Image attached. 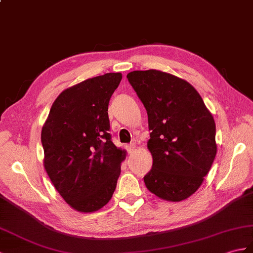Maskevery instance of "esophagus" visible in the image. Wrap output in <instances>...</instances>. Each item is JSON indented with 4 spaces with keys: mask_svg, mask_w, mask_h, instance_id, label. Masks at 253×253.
Segmentation results:
<instances>
[{
    "mask_svg": "<svg viewBox=\"0 0 253 253\" xmlns=\"http://www.w3.org/2000/svg\"><path fill=\"white\" fill-rule=\"evenodd\" d=\"M134 150H136V144H134V143H130V144L127 145V151L129 152V153H132Z\"/></svg>",
    "mask_w": 253,
    "mask_h": 253,
    "instance_id": "34e87169",
    "label": "esophagus"
}]
</instances>
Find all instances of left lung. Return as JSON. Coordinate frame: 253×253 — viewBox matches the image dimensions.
<instances>
[{"mask_svg": "<svg viewBox=\"0 0 253 253\" xmlns=\"http://www.w3.org/2000/svg\"><path fill=\"white\" fill-rule=\"evenodd\" d=\"M148 112L153 166L146 189L168 202L184 201L204 182L216 154L215 123L190 83L158 70L127 74Z\"/></svg>", "mask_w": 253, "mask_h": 253, "instance_id": "left-lung-1", "label": "left lung"}]
</instances>
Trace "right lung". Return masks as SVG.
Instances as JSON below:
<instances>
[{
	"label": "right lung",
	"mask_w": 253,
	"mask_h": 253,
	"mask_svg": "<svg viewBox=\"0 0 253 253\" xmlns=\"http://www.w3.org/2000/svg\"><path fill=\"white\" fill-rule=\"evenodd\" d=\"M122 73H107L64 89L42 134L44 168L70 207L95 212L112 198L126 151L111 140L109 101Z\"/></svg>",
	"instance_id": "1"
}]
</instances>
